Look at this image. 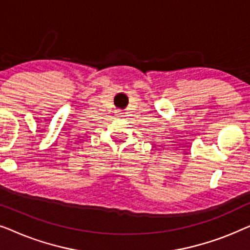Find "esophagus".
I'll use <instances>...</instances> for the list:
<instances>
[{
  "instance_id": "obj_1",
  "label": "esophagus",
  "mask_w": 250,
  "mask_h": 250,
  "mask_svg": "<svg viewBox=\"0 0 250 250\" xmlns=\"http://www.w3.org/2000/svg\"><path fill=\"white\" fill-rule=\"evenodd\" d=\"M118 115H121V116H122V114H121V112H119V114H118Z\"/></svg>"
}]
</instances>
